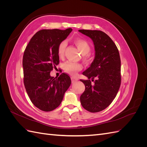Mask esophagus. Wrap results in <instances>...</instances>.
Wrapping results in <instances>:
<instances>
[{
  "label": "esophagus",
  "mask_w": 147,
  "mask_h": 147,
  "mask_svg": "<svg viewBox=\"0 0 147 147\" xmlns=\"http://www.w3.org/2000/svg\"><path fill=\"white\" fill-rule=\"evenodd\" d=\"M71 80H72V82L74 83V82H77L78 80V78H75V77H72V78H71Z\"/></svg>",
  "instance_id": "1"
}]
</instances>
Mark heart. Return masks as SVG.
<instances>
[{"label":"heart","mask_w":147,"mask_h":147,"mask_svg":"<svg viewBox=\"0 0 147 147\" xmlns=\"http://www.w3.org/2000/svg\"><path fill=\"white\" fill-rule=\"evenodd\" d=\"M74 43L77 46L78 50L83 55V59L84 61L89 63L91 61L90 56L88 53L91 51V47L89 43L85 40L82 38H77L74 40ZM67 47V42L65 40L62 41L57 47V55L60 57H64L65 50ZM83 69V66L79 63H73V62L68 61L64 65V70L65 72L72 75H75L78 71H80Z\"/></svg>","instance_id":"heart-1"}]
</instances>
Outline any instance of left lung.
Segmentation results:
<instances>
[{"mask_svg":"<svg viewBox=\"0 0 147 147\" xmlns=\"http://www.w3.org/2000/svg\"><path fill=\"white\" fill-rule=\"evenodd\" d=\"M94 42L95 58L83 74L88 80H80L85 90L80 96L83 107L92 113L104 110L112 103L121 85V59L118 48L107 34L101 30H79ZM92 81L96 78L95 84Z\"/></svg>","mask_w":147,"mask_h":147,"instance_id":"1","label":"left lung"}]
</instances>
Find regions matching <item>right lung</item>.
Segmentation results:
<instances>
[{
	"label": "right lung",
	"instance_id": "right-lung-1",
	"mask_svg": "<svg viewBox=\"0 0 147 147\" xmlns=\"http://www.w3.org/2000/svg\"><path fill=\"white\" fill-rule=\"evenodd\" d=\"M72 30L71 28L39 30L24 50L23 67L26 90L32 103L44 112H50L61 104L71 84L67 74L63 73L56 78L50 76V72L59 63L57 47Z\"/></svg>",
	"mask_w": 147,
	"mask_h": 147
}]
</instances>
